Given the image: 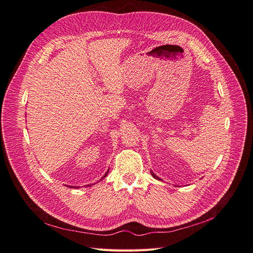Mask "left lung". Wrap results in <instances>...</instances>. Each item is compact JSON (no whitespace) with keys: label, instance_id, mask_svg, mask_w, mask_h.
Listing matches in <instances>:
<instances>
[{"label":"left lung","instance_id":"8db88e82","mask_svg":"<svg viewBox=\"0 0 253 253\" xmlns=\"http://www.w3.org/2000/svg\"><path fill=\"white\" fill-rule=\"evenodd\" d=\"M151 174H152V176H153L154 178H157V180H161V178H160L159 176H157V175H156V174H154L153 172H151Z\"/></svg>","mask_w":253,"mask_h":253}]
</instances>
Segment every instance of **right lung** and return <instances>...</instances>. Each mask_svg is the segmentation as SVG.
Segmentation results:
<instances>
[{"label":"right lung","instance_id":"right-lung-1","mask_svg":"<svg viewBox=\"0 0 253 253\" xmlns=\"http://www.w3.org/2000/svg\"><path fill=\"white\" fill-rule=\"evenodd\" d=\"M107 173H108V172H106V174H105V175H104V176H103V178H104V177H105V176H106V175H107Z\"/></svg>","mask_w":253,"mask_h":253}]
</instances>
